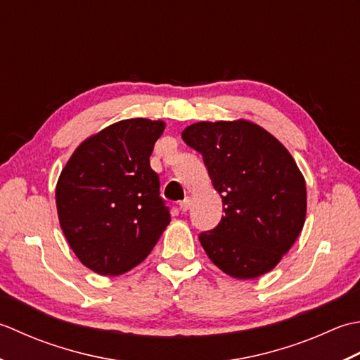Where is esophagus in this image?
Listing matches in <instances>:
<instances>
[{"label": "esophagus", "instance_id": "obj_1", "mask_svg": "<svg viewBox=\"0 0 360 360\" xmlns=\"http://www.w3.org/2000/svg\"><path fill=\"white\" fill-rule=\"evenodd\" d=\"M191 202H193V199H191L189 195L185 197V199H183V200L180 202V210H181L183 212H186V211L189 210V207H191Z\"/></svg>", "mask_w": 360, "mask_h": 360}]
</instances>
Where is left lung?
<instances>
[{
	"mask_svg": "<svg viewBox=\"0 0 360 360\" xmlns=\"http://www.w3.org/2000/svg\"><path fill=\"white\" fill-rule=\"evenodd\" d=\"M202 153L224 211L214 230L199 239L212 264L238 280L276 267L306 219V181L289 150L247 120L200 121L181 131Z\"/></svg>",
	"mask_w": 360,
	"mask_h": 360,
	"instance_id": "1",
	"label": "left lung"
}]
</instances>
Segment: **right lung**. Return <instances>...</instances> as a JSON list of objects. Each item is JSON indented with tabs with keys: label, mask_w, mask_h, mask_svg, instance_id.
Wrapping results in <instances>:
<instances>
[{
	"label": "right lung",
	"mask_w": 360,
	"mask_h": 360,
	"mask_svg": "<svg viewBox=\"0 0 360 360\" xmlns=\"http://www.w3.org/2000/svg\"><path fill=\"white\" fill-rule=\"evenodd\" d=\"M163 121L122 120L88 136L60 172V229L79 261L99 275H122L143 262L171 222L150 169Z\"/></svg>",
	"instance_id": "obj_1"
}]
</instances>
